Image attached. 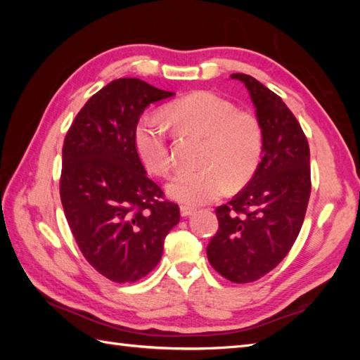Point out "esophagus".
<instances>
[{
  "mask_svg": "<svg viewBox=\"0 0 360 360\" xmlns=\"http://www.w3.org/2000/svg\"><path fill=\"white\" fill-rule=\"evenodd\" d=\"M193 212H195V207H192V205H181V215L182 217L192 215Z\"/></svg>",
  "mask_w": 360,
  "mask_h": 360,
  "instance_id": "1",
  "label": "esophagus"
}]
</instances>
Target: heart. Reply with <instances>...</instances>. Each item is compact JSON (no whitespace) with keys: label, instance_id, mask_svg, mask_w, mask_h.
Masks as SVG:
<instances>
[{"label":"heart","instance_id":"heart-1","mask_svg":"<svg viewBox=\"0 0 360 360\" xmlns=\"http://www.w3.org/2000/svg\"><path fill=\"white\" fill-rule=\"evenodd\" d=\"M167 116L181 129L205 137L202 168L181 170L167 184L176 201L205 204L226 193L229 181L246 182L259 162L263 129L257 116L240 111L232 102L210 91H198L172 103ZM134 145L143 167L156 176L173 168V155L164 122L147 114L134 129Z\"/></svg>","mask_w":360,"mask_h":360}]
</instances>
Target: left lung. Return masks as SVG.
<instances>
[{"label": "left lung", "mask_w": 360, "mask_h": 360, "mask_svg": "<svg viewBox=\"0 0 360 360\" xmlns=\"http://www.w3.org/2000/svg\"><path fill=\"white\" fill-rule=\"evenodd\" d=\"M231 77L249 89L263 156L248 186L215 209L218 231L207 258L219 275L244 285L277 267L295 243L311 195V165L307 136L281 97L248 74Z\"/></svg>", "instance_id": "obj_1"}]
</instances>
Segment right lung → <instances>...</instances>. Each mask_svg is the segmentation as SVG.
Listing matches in <instances>:
<instances>
[{
    "label": "right lung",
    "instance_id": "1",
    "mask_svg": "<svg viewBox=\"0 0 360 360\" xmlns=\"http://www.w3.org/2000/svg\"><path fill=\"white\" fill-rule=\"evenodd\" d=\"M172 96L139 79L112 80L83 105L65 137V217L86 262L111 281L150 274L179 223L178 204L148 178L134 145L143 110Z\"/></svg>",
    "mask_w": 360,
    "mask_h": 360
}]
</instances>
